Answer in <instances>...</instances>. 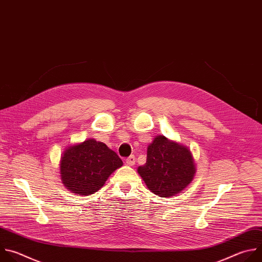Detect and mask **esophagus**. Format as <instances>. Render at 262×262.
<instances>
[{
    "mask_svg": "<svg viewBox=\"0 0 262 262\" xmlns=\"http://www.w3.org/2000/svg\"><path fill=\"white\" fill-rule=\"evenodd\" d=\"M135 161H136V158H135L134 155H131L130 157H128V158L126 159V163H127L128 165H130V166L134 165V164H135Z\"/></svg>",
    "mask_w": 262,
    "mask_h": 262,
    "instance_id": "1",
    "label": "esophagus"
}]
</instances>
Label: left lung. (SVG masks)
Wrapping results in <instances>:
<instances>
[{"mask_svg":"<svg viewBox=\"0 0 262 262\" xmlns=\"http://www.w3.org/2000/svg\"><path fill=\"white\" fill-rule=\"evenodd\" d=\"M137 171L148 190L161 197H170L192 182L195 166L187 147L159 135L147 146L146 162Z\"/></svg>","mask_w":262,"mask_h":262,"instance_id":"left-lung-1","label":"left lung"}]
</instances>
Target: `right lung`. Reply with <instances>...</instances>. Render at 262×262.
Masks as SVG:
<instances>
[{
    "label": "right lung",
    "mask_w": 262,
    "mask_h": 262,
    "mask_svg": "<svg viewBox=\"0 0 262 262\" xmlns=\"http://www.w3.org/2000/svg\"><path fill=\"white\" fill-rule=\"evenodd\" d=\"M122 165L120 157L106 144L88 139L64 151L60 165L61 178L73 193L94 194Z\"/></svg>",
    "instance_id": "obj_1"
}]
</instances>
